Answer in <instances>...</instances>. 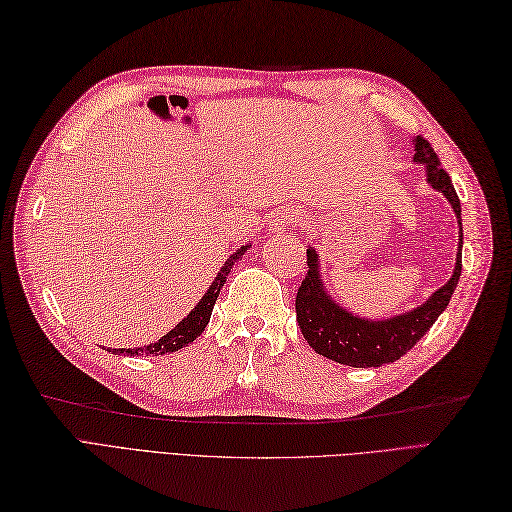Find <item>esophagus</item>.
<instances>
[{"label":"esophagus","instance_id":"esophagus-1","mask_svg":"<svg viewBox=\"0 0 512 512\" xmlns=\"http://www.w3.org/2000/svg\"><path fill=\"white\" fill-rule=\"evenodd\" d=\"M296 220H298V214L294 212V209H281L279 216L274 218V225H272V229H285V227L294 225Z\"/></svg>","mask_w":512,"mask_h":512}]
</instances>
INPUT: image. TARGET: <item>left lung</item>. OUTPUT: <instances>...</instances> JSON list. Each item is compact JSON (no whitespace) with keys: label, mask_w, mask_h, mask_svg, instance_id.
<instances>
[{"label":"left lung","mask_w":512,"mask_h":512,"mask_svg":"<svg viewBox=\"0 0 512 512\" xmlns=\"http://www.w3.org/2000/svg\"><path fill=\"white\" fill-rule=\"evenodd\" d=\"M415 144V162L426 164L428 183L435 190L443 192L454 207V214L461 225V201H458L456 190L452 186L450 175L445 173L437 153L432 151L430 142L422 136L413 140ZM463 225H461V244H458L456 268L452 279L445 283L441 290L432 294L424 305L396 316L389 320L370 322L352 316L350 311L339 307L335 300L326 296L320 270L318 255L313 248H307V277L303 279L296 294V320L307 344L318 352V355L333 359L337 363L350 365V368H381L383 363L398 361L406 355L419 339H422L430 326L441 316V311L448 307L450 298L456 290L458 277H461L463 266Z\"/></svg>","instance_id":"8db88e82"}]
</instances>
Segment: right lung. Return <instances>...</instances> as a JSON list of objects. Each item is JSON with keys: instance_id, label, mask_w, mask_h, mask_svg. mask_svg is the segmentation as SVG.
<instances>
[{"instance_id": "obj_1", "label": "right lung", "mask_w": 512, "mask_h": 512, "mask_svg": "<svg viewBox=\"0 0 512 512\" xmlns=\"http://www.w3.org/2000/svg\"><path fill=\"white\" fill-rule=\"evenodd\" d=\"M248 246H242L238 253L235 255H231L227 261H225V266L220 268V272H218V277H216V281L212 283V287H209L207 290V294L199 300V305H196L186 318H183L173 331L170 333H166L162 339H157V342H153V344H149V346H144V348H110V352H116V355H119V352H123V355H147V357H157V355H166V352H175V350H179V348H183V346H188V344H192L196 337H199L203 331H205V326H207V322H209V316H212V309H214V305H216V300H218V294H220V290H222V285L227 283V277H229V272H231V268L235 266V261H238L242 255H244V251H246Z\"/></svg>"}]
</instances>
